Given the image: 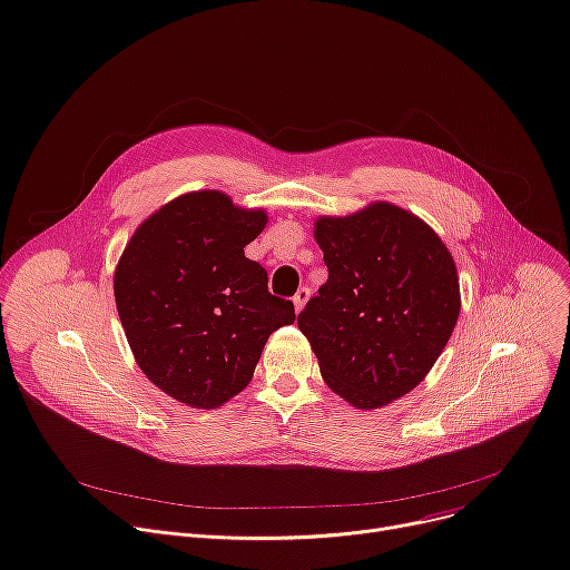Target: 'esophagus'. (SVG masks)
<instances>
[{
  "mask_svg": "<svg viewBox=\"0 0 570 570\" xmlns=\"http://www.w3.org/2000/svg\"><path fill=\"white\" fill-rule=\"evenodd\" d=\"M309 295H312V291L307 288V286H302L295 295H293V305H295V312L299 314L302 312V307L307 305V299H309Z\"/></svg>",
  "mask_w": 570,
  "mask_h": 570,
  "instance_id": "esophagus-1",
  "label": "esophagus"
}]
</instances>
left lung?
I'll return each instance as SVG.
<instances>
[{
  "label": "left lung",
  "instance_id": "left-lung-1",
  "mask_svg": "<svg viewBox=\"0 0 570 570\" xmlns=\"http://www.w3.org/2000/svg\"><path fill=\"white\" fill-rule=\"evenodd\" d=\"M327 282L297 316L327 387L357 410L420 385L461 314L453 256L431 226L387 202L318 217Z\"/></svg>",
  "mask_w": 570,
  "mask_h": 570
}]
</instances>
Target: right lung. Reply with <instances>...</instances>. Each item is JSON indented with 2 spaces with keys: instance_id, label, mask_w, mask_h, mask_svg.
<instances>
[{
  "instance_id": "obj_1",
  "label": "right lung",
  "mask_w": 570,
  "mask_h": 570,
  "mask_svg": "<svg viewBox=\"0 0 570 570\" xmlns=\"http://www.w3.org/2000/svg\"><path fill=\"white\" fill-rule=\"evenodd\" d=\"M263 208H240L219 189L187 193L128 240L114 299L135 362L158 390L193 407L243 392L268 336L295 321L291 299L245 256L265 229Z\"/></svg>"
}]
</instances>
